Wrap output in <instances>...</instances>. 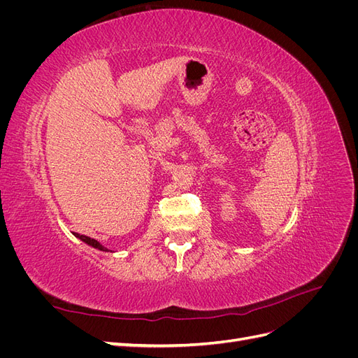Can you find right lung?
<instances>
[{"instance_id":"1","label":"right lung","mask_w":358,"mask_h":358,"mask_svg":"<svg viewBox=\"0 0 358 358\" xmlns=\"http://www.w3.org/2000/svg\"><path fill=\"white\" fill-rule=\"evenodd\" d=\"M74 236L78 237V239H80L82 242H85L86 245H90V246H92V248H95V249H100V251H106V252H109V251H110V249L104 248L100 242H96L95 239H91V237H88V236H85V234H78V233H76Z\"/></svg>"}]
</instances>
